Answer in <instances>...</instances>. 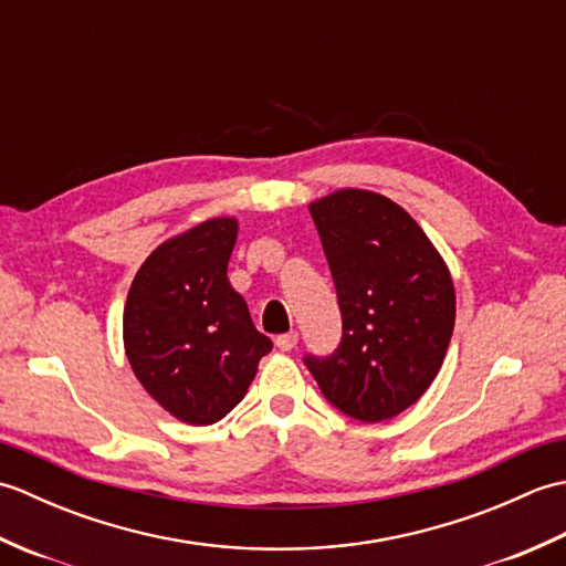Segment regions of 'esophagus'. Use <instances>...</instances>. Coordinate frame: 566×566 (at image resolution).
<instances>
[{
	"instance_id": "esophagus-1",
	"label": "esophagus",
	"mask_w": 566,
	"mask_h": 566,
	"mask_svg": "<svg viewBox=\"0 0 566 566\" xmlns=\"http://www.w3.org/2000/svg\"><path fill=\"white\" fill-rule=\"evenodd\" d=\"M296 343H298V333L296 331H290V333H284V335H276V347H280L282 353H290L292 347H296Z\"/></svg>"
}]
</instances>
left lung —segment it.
<instances>
[{"label":"left lung","mask_w":566,"mask_h":566,"mask_svg":"<svg viewBox=\"0 0 566 566\" xmlns=\"http://www.w3.org/2000/svg\"><path fill=\"white\" fill-rule=\"evenodd\" d=\"M338 292L340 347L306 357L323 396L363 423L413 406L438 377L454 331L448 262L389 197L345 187L308 203Z\"/></svg>","instance_id":"1"}]
</instances>
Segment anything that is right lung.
<instances>
[{"label":"right lung","instance_id":"obj_1","mask_svg":"<svg viewBox=\"0 0 566 566\" xmlns=\"http://www.w3.org/2000/svg\"><path fill=\"white\" fill-rule=\"evenodd\" d=\"M238 219L219 216L155 248L130 284L124 350L167 413L211 426L243 399L272 340L228 282Z\"/></svg>","mask_w":566,"mask_h":566}]
</instances>
